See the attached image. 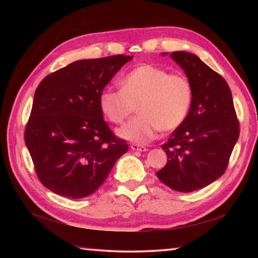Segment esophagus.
I'll use <instances>...</instances> for the list:
<instances>
[{"mask_svg": "<svg viewBox=\"0 0 258 258\" xmlns=\"http://www.w3.org/2000/svg\"><path fill=\"white\" fill-rule=\"evenodd\" d=\"M131 149H132V151H138V152L147 151L145 146H142V145H139V144H132V145H131Z\"/></svg>", "mask_w": 258, "mask_h": 258, "instance_id": "1", "label": "esophagus"}]
</instances>
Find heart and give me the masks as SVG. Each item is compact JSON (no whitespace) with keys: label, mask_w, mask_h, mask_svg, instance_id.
<instances>
[{"label":"heart","mask_w":258,"mask_h":258,"mask_svg":"<svg viewBox=\"0 0 258 258\" xmlns=\"http://www.w3.org/2000/svg\"><path fill=\"white\" fill-rule=\"evenodd\" d=\"M119 87L103 90L98 104L115 124L123 123L136 106L140 115L118 128L117 135L138 144L152 141L158 130H176L187 117L193 102V86L187 76L153 64L130 71L119 80Z\"/></svg>","instance_id":"heart-1"}]
</instances>
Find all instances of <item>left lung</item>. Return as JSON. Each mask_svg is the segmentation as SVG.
Here are the masks:
<instances>
[{"mask_svg": "<svg viewBox=\"0 0 258 258\" xmlns=\"http://www.w3.org/2000/svg\"><path fill=\"white\" fill-rule=\"evenodd\" d=\"M171 57L190 81L193 102L187 117L162 145L167 163L156 176L169 188L189 193L225 172L239 124L232 92L220 74L195 54L177 51Z\"/></svg>", "mask_w": 258, "mask_h": 258, "instance_id": "obj_1", "label": "left lung"}]
</instances>
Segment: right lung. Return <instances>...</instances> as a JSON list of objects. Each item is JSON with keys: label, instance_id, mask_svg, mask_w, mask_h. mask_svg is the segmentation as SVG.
Wrapping results in <instances>:
<instances>
[{"label": "right lung", "instance_id": "obj_1", "mask_svg": "<svg viewBox=\"0 0 258 258\" xmlns=\"http://www.w3.org/2000/svg\"><path fill=\"white\" fill-rule=\"evenodd\" d=\"M132 56L81 59L42 80L24 140L38 179L53 193L83 199L104 183L128 150L98 104L101 92Z\"/></svg>", "mask_w": 258, "mask_h": 258}]
</instances>
